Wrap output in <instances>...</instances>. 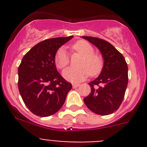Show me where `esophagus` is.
I'll return each mask as SVG.
<instances>
[{
  "label": "esophagus",
  "mask_w": 147,
  "mask_h": 147,
  "mask_svg": "<svg viewBox=\"0 0 147 147\" xmlns=\"http://www.w3.org/2000/svg\"><path fill=\"white\" fill-rule=\"evenodd\" d=\"M80 84H76V83H73L72 84V86H73V88H77V87H79L80 86Z\"/></svg>",
  "instance_id": "34e87169"
}]
</instances>
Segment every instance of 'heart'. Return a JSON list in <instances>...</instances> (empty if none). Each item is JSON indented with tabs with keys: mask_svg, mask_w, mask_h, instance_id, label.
<instances>
[{
	"mask_svg": "<svg viewBox=\"0 0 147 147\" xmlns=\"http://www.w3.org/2000/svg\"><path fill=\"white\" fill-rule=\"evenodd\" d=\"M72 51L82 55L79 67H68L63 71L65 79L73 82H81L89 74L96 76L102 70L104 59L102 54L94 52V48L86 40H79L71 46ZM54 62L59 69H64L70 63V57L64 48H59L54 56Z\"/></svg>",
	"mask_w": 147,
	"mask_h": 147,
	"instance_id": "b5f03b06",
	"label": "heart"
}]
</instances>
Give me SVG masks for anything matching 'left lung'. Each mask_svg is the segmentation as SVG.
<instances>
[{
  "mask_svg": "<svg viewBox=\"0 0 147 147\" xmlns=\"http://www.w3.org/2000/svg\"><path fill=\"white\" fill-rule=\"evenodd\" d=\"M102 52L104 66L99 76L89 83L91 93L84 98L88 108L94 113L112 114L121 105L128 83L127 62L112 44L102 39L83 36Z\"/></svg>",
  "mask_w": 147,
  "mask_h": 147,
  "instance_id": "left-lung-1",
  "label": "left lung"
}]
</instances>
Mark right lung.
I'll return each instance as SVG.
<instances>
[{"label": "right lung", "mask_w": 147, "mask_h": 147, "mask_svg": "<svg viewBox=\"0 0 147 147\" xmlns=\"http://www.w3.org/2000/svg\"><path fill=\"white\" fill-rule=\"evenodd\" d=\"M73 36L45 40L30 49L18 67V89L28 110L40 117L59 111L72 88L57 71L54 56Z\"/></svg>", "instance_id": "right-lung-1"}]
</instances>
